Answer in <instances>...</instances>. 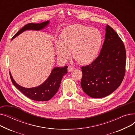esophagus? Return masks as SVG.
Masks as SVG:
<instances>
[{"label":"esophagus","instance_id":"1","mask_svg":"<svg viewBox=\"0 0 135 135\" xmlns=\"http://www.w3.org/2000/svg\"><path fill=\"white\" fill-rule=\"evenodd\" d=\"M73 69H74V68H73V67H72V66H69L68 68V71L69 72H72Z\"/></svg>","mask_w":135,"mask_h":135}]
</instances>
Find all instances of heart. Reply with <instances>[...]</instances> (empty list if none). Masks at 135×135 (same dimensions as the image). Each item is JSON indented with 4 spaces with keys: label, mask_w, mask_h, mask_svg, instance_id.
I'll return each mask as SVG.
<instances>
[{
    "label": "heart",
    "mask_w": 135,
    "mask_h": 135,
    "mask_svg": "<svg viewBox=\"0 0 135 135\" xmlns=\"http://www.w3.org/2000/svg\"><path fill=\"white\" fill-rule=\"evenodd\" d=\"M102 42V35L98 30L81 25H74L62 31L61 41H56V52L58 58L65 61L72 51L73 58L78 63L86 65L96 58Z\"/></svg>",
    "instance_id": "1"
}]
</instances>
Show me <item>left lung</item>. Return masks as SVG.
Masks as SVG:
<instances>
[{"mask_svg": "<svg viewBox=\"0 0 135 135\" xmlns=\"http://www.w3.org/2000/svg\"><path fill=\"white\" fill-rule=\"evenodd\" d=\"M126 50L117 32L107 25L100 55L90 65L83 66L81 86L91 97L111 94L121 84L125 74Z\"/></svg>", "mask_w": 135, "mask_h": 135, "instance_id": "8db88e82", "label": "left lung"}]
</instances>
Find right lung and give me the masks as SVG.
<instances>
[{"mask_svg":"<svg viewBox=\"0 0 135 135\" xmlns=\"http://www.w3.org/2000/svg\"><path fill=\"white\" fill-rule=\"evenodd\" d=\"M49 22V21H47L40 23H28L17 32L12 39L27 30L39 31L44 29ZM67 66L64 67L54 68L48 78L43 83L37 87L32 88H26L19 85L13 80L10 72V75L13 85L24 95L34 101H47L50 100L57 92L63 76L67 73Z\"/></svg>","mask_w":135,"mask_h":135,"instance_id":"obj_1","label":"right lung"}]
</instances>
